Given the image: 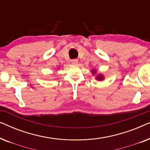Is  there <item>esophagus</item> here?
Here are the masks:
<instances>
[{
	"instance_id": "esophagus-1",
	"label": "esophagus",
	"mask_w": 150,
	"mask_h": 150,
	"mask_svg": "<svg viewBox=\"0 0 150 150\" xmlns=\"http://www.w3.org/2000/svg\"><path fill=\"white\" fill-rule=\"evenodd\" d=\"M79 61H78L77 59H73V60H71V63H72L73 65H77V63Z\"/></svg>"
}]
</instances>
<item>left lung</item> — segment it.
I'll return each mask as SVG.
<instances>
[{
	"mask_svg": "<svg viewBox=\"0 0 150 150\" xmlns=\"http://www.w3.org/2000/svg\"><path fill=\"white\" fill-rule=\"evenodd\" d=\"M91 72H92V75H95V74H97L96 76V79L98 80V81H103L104 77L103 74H97V70L96 69H92L91 70Z\"/></svg>",
	"mask_w": 150,
	"mask_h": 150,
	"instance_id": "obj_1",
	"label": "left lung"
}]
</instances>
